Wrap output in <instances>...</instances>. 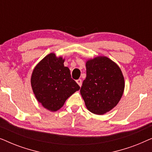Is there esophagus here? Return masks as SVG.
<instances>
[{"instance_id":"1","label":"esophagus","mask_w":152,"mask_h":152,"mask_svg":"<svg viewBox=\"0 0 152 152\" xmlns=\"http://www.w3.org/2000/svg\"><path fill=\"white\" fill-rule=\"evenodd\" d=\"M76 82H77V84H79V86H80V87L82 86V80H81V79H79V80H76Z\"/></svg>"}]
</instances>
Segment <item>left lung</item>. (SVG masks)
Wrapping results in <instances>:
<instances>
[{"label":"left lung","mask_w":152,"mask_h":152,"mask_svg":"<svg viewBox=\"0 0 152 152\" xmlns=\"http://www.w3.org/2000/svg\"><path fill=\"white\" fill-rule=\"evenodd\" d=\"M86 77L80 93L87 109L103 115L119 102L124 90V78L116 63L105 56H98L86 62Z\"/></svg>","instance_id":"obj_1"}]
</instances>
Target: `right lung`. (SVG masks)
<instances>
[{"label": "right lung", "mask_w": 152, "mask_h": 152, "mask_svg": "<svg viewBox=\"0 0 152 152\" xmlns=\"http://www.w3.org/2000/svg\"><path fill=\"white\" fill-rule=\"evenodd\" d=\"M61 56L50 53L33 70L31 86L34 96L45 109L57 111L80 87L71 78L69 68L64 66Z\"/></svg>", "instance_id": "add662e5"}]
</instances>
